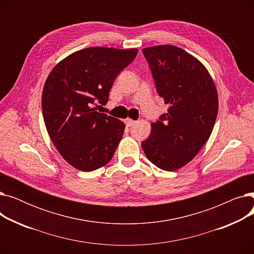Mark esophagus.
Masks as SVG:
<instances>
[{
	"instance_id": "esophagus-1",
	"label": "esophagus",
	"mask_w": 254,
	"mask_h": 254,
	"mask_svg": "<svg viewBox=\"0 0 254 254\" xmlns=\"http://www.w3.org/2000/svg\"><path fill=\"white\" fill-rule=\"evenodd\" d=\"M125 123H126V125H127V127H131V126H134L135 125V120H132V119H130V118H126L125 119Z\"/></svg>"
}]
</instances>
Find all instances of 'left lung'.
<instances>
[{"mask_svg":"<svg viewBox=\"0 0 254 254\" xmlns=\"http://www.w3.org/2000/svg\"><path fill=\"white\" fill-rule=\"evenodd\" d=\"M142 52L157 93L170 105L151 124L142 148L153 165L173 172L189 164L208 141L218 113L217 89L206 66L182 48L158 45Z\"/></svg>","mask_w":254,"mask_h":254,"instance_id":"left-lung-1","label":"left lung"}]
</instances>
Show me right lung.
Instances as JSON below:
<instances>
[{
  "label": "right lung",
  "instance_id": "add662e5",
  "mask_svg": "<svg viewBox=\"0 0 254 254\" xmlns=\"http://www.w3.org/2000/svg\"><path fill=\"white\" fill-rule=\"evenodd\" d=\"M138 49L89 47L61 61L48 75L42 112L48 135L66 163L90 172L108 164L126 125L97 110L106 105L116 76Z\"/></svg>",
  "mask_w": 254,
  "mask_h": 254
}]
</instances>
